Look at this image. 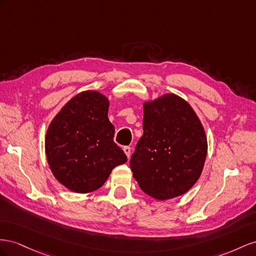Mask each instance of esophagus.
Listing matches in <instances>:
<instances>
[{"mask_svg": "<svg viewBox=\"0 0 256 256\" xmlns=\"http://www.w3.org/2000/svg\"><path fill=\"white\" fill-rule=\"evenodd\" d=\"M123 151L126 154V156L130 158V147H128V146H126V147H123Z\"/></svg>", "mask_w": 256, "mask_h": 256, "instance_id": "34e87169", "label": "esophagus"}]
</instances>
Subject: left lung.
<instances>
[{
    "instance_id": "obj_1",
    "label": "left lung",
    "mask_w": 256,
    "mask_h": 256,
    "mask_svg": "<svg viewBox=\"0 0 256 256\" xmlns=\"http://www.w3.org/2000/svg\"><path fill=\"white\" fill-rule=\"evenodd\" d=\"M142 128L130 160L140 188L158 200L186 193L200 177L208 149L191 105L172 93L144 102Z\"/></svg>"
}]
</instances>
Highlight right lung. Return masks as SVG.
I'll return each mask as SVG.
<instances>
[{"label":"right lung","instance_id":"add662e5","mask_svg":"<svg viewBox=\"0 0 256 256\" xmlns=\"http://www.w3.org/2000/svg\"><path fill=\"white\" fill-rule=\"evenodd\" d=\"M108 98L98 91L72 98L50 122L45 151L54 178L75 193H90L103 186L116 166L128 160L114 142L108 119Z\"/></svg>","mask_w":256,"mask_h":256}]
</instances>
